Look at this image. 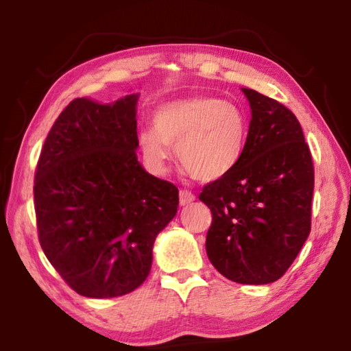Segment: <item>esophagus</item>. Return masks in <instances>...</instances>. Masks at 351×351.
I'll list each match as a JSON object with an SVG mask.
<instances>
[{
	"label": "esophagus",
	"instance_id": "esophagus-1",
	"mask_svg": "<svg viewBox=\"0 0 351 351\" xmlns=\"http://www.w3.org/2000/svg\"><path fill=\"white\" fill-rule=\"evenodd\" d=\"M195 201V195L192 192H189V190H180V204L181 206H187L190 203H193Z\"/></svg>",
	"mask_w": 351,
	"mask_h": 351
}]
</instances>
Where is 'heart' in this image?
I'll return each instance as SVG.
<instances>
[{
	"label": "heart",
	"instance_id": "b5f03b06",
	"mask_svg": "<svg viewBox=\"0 0 351 351\" xmlns=\"http://www.w3.org/2000/svg\"><path fill=\"white\" fill-rule=\"evenodd\" d=\"M247 119L239 106L212 96L162 105L153 128L141 130L138 144L148 167L167 169L176 147L181 167L198 181L221 180L240 164L246 150Z\"/></svg>",
	"mask_w": 351,
	"mask_h": 351
}]
</instances>
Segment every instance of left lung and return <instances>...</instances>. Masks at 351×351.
<instances>
[{
    "instance_id": "8db88e82",
    "label": "left lung",
    "mask_w": 351,
    "mask_h": 351,
    "mask_svg": "<svg viewBox=\"0 0 351 351\" xmlns=\"http://www.w3.org/2000/svg\"><path fill=\"white\" fill-rule=\"evenodd\" d=\"M251 105L246 150L199 199L212 212L206 251L229 280L266 285L293 265L311 230L313 158L293 111L243 88Z\"/></svg>"
}]
</instances>
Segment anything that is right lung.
<instances>
[{
    "mask_svg": "<svg viewBox=\"0 0 351 351\" xmlns=\"http://www.w3.org/2000/svg\"><path fill=\"white\" fill-rule=\"evenodd\" d=\"M136 102L80 97L41 148L34 204L41 249L77 294H128L150 274L153 243L178 212V187L136 156Z\"/></svg>",
    "mask_w": 351,
    "mask_h": 351,
    "instance_id": "1",
    "label": "right lung"
}]
</instances>
